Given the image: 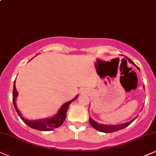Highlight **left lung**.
I'll list each match as a JSON object with an SVG mask.
<instances>
[{"label":"left lung","instance_id":"1","mask_svg":"<svg viewBox=\"0 0 156 156\" xmlns=\"http://www.w3.org/2000/svg\"><path fill=\"white\" fill-rule=\"evenodd\" d=\"M129 61L131 63L134 64L131 59H129ZM136 68L140 70V68H139L137 66H136ZM135 119H136V118H135ZM134 119L132 120V121H131L130 122H128V123H123V124L110 126V125L99 124V123H97V122H95L94 120L91 119V118H89V123L93 128H94L95 129H97V130L99 131V132H105V133H112V132H117V131L121 130V129H124V128H126V127H127L129 125H130L131 123H132V122L134 121Z\"/></svg>","mask_w":156,"mask_h":156}]
</instances>
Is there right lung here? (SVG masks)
Wrapping results in <instances>:
<instances>
[{
  "label": "right lung",
  "mask_w": 156,
  "mask_h": 156,
  "mask_svg": "<svg viewBox=\"0 0 156 156\" xmlns=\"http://www.w3.org/2000/svg\"><path fill=\"white\" fill-rule=\"evenodd\" d=\"M18 93L16 89V86H15V80L14 83V89H13V103H14V106L16 110V112L18 113L19 116L21 118V119L24 121V123L25 124H27L28 126L31 127V128L37 129L39 131H52L54 129L58 128L60 126L64 123L65 119H66V115H67V111L69 108V105L73 100H76L78 96L75 97L73 100L70 101V102L65 103L64 104L62 108L59 109V111H58L57 114L55 116H54L51 119H41V120H37V121H28V120L25 119L24 118L22 117L20 113V110H18L17 107L16 105V96H17Z\"/></svg>",
  "instance_id": "obj_1"
}]
</instances>
